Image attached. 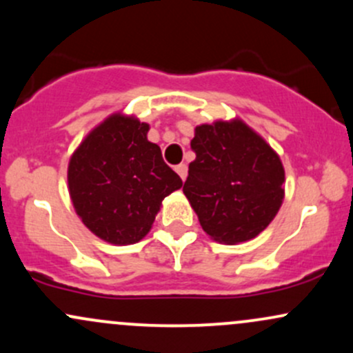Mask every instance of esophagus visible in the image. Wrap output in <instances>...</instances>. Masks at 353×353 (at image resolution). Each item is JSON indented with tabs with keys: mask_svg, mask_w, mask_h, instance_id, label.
Masks as SVG:
<instances>
[{
	"mask_svg": "<svg viewBox=\"0 0 353 353\" xmlns=\"http://www.w3.org/2000/svg\"><path fill=\"white\" fill-rule=\"evenodd\" d=\"M174 169H176V172L179 174L181 179L185 181V177H188V165H185V164H179V165H176V168H174Z\"/></svg>",
	"mask_w": 353,
	"mask_h": 353,
	"instance_id": "1",
	"label": "esophagus"
}]
</instances>
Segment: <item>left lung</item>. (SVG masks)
<instances>
[{
	"label": "left lung",
	"mask_w": 353,
	"mask_h": 353,
	"mask_svg": "<svg viewBox=\"0 0 353 353\" xmlns=\"http://www.w3.org/2000/svg\"><path fill=\"white\" fill-rule=\"evenodd\" d=\"M185 197L205 234L224 244L261 234L283 199V168L270 145L242 121L202 124L190 141Z\"/></svg>",
	"instance_id": "8db88e82"
}]
</instances>
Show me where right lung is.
Instances as JSON below:
<instances>
[{
  "instance_id": "1",
  "label": "right lung",
  "mask_w": 353,
  "mask_h": 353,
  "mask_svg": "<svg viewBox=\"0 0 353 353\" xmlns=\"http://www.w3.org/2000/svg\"><path fill=\"white\" fill-rule=\"evenodd\" d=\"M149 125L114 114L72 154L68 184L76 212L96 236L117 245L139 242L161 202L179 189L181 177L164 163Z\"/></svg>"
}]
</instances>
